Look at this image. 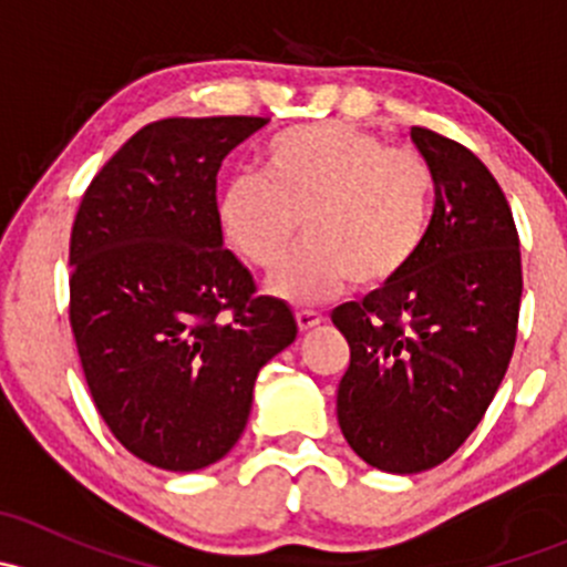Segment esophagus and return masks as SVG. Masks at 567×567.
<instances>
[{"label":"esophagus","instance_id":"esophagus-1","mask_svg":"<svg viewBox=\"0 0 567 567\" xmlns=\"http://www.w3.org/2000/svg\"><path fill=\"white\" fill-rule=\"evenodd\" d=\"M320 320H323V318H320L318 312H310V310H299V312H296V323H299V331L316 329Z\"/></svg>","mask_w":567,"mask_h":567}]
</instances>
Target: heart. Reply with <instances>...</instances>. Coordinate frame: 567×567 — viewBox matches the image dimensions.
I'll use <instances>...</instances> for the list:
<instances>
[{"mask_svg": "<svg viewBox=\"0 0 567 567\" xmlns=\"http://www.w3.org/2000/svg\"><path fill=\"white\" fill-rule=\"evenodd\" d=\"M227 241L255 271H274L305 236L271 290L316 305L353 285L375 293L398 282L427 241L433 169L422 153L390 147L357 125L307 123L279 134L260 177H238L219 203Z\"/></svg>", "mask_w": 567, "mask_h": 567, "instance_id": "1", "label": "heart"}]
</instances>
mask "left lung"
Instances as JSON below:
<instances>
[{"label":"left lung","instance_id":"8db88e82","mask_svg":"<svg viewBox=\"0 0 567 567\" xmlns=\"http://www.w3.org/2000/svg\"><path fill=\"white\" fill-rule=\"evenodd\" d=\"M436 205L414 266L331 312L351 348L337 420L370 466H439L480 425L511 364L522 307V249L496 177L461 142L414 125Z\"/></svg>","mask_w":567,"mask_h":567}]
</instances>
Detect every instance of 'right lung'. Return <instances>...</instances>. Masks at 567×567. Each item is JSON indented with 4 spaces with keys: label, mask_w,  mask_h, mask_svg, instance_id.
I'll return each mask as SVG.
<instances>
[{
    "label": "right lung",
    "mask_w": 567,
    "mask_h": 567,
    "mask_svg": "<svg viewBox=\"0 0 567 567\" xmlns=\"http://www.w3.org/2000/svg\"><path fill=\"white\" fill-rule=\"evenodd\" d=\"M266 123H147L90 181L73 219L68 318L84 381L112 436L167 472L230 453L257 373L299 331L221 247L216 175Z\"/></svg>",
    "instance_id": "1"
}]
</instances>
